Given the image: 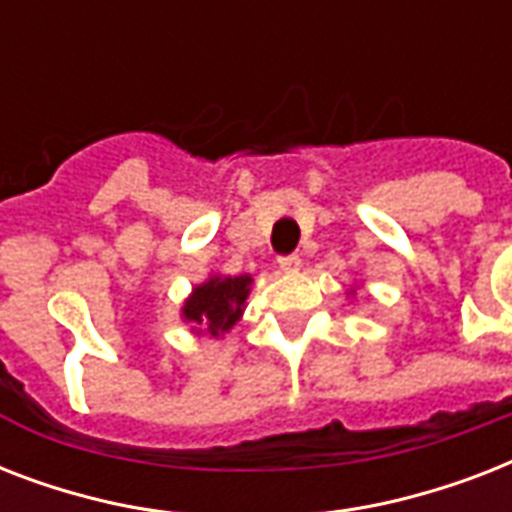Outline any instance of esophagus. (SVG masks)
Wrapping results in <instances>:
<instances>
[{
  "instance_id": "obj_1",
  "label": "esophagus",
  "mask_w": 512,
  "mask_h": 512,
  "mask_svg": "<svg viewBox=\"0 0 512 512\" xmlns=\"http://www.w3.org/2000/svg\"><path fill=\"white\" fill-rule=\"evenodd\" d=\"M279 268L284 273H295L297 268H300V257L297 255H284L279 257Z\"/></svg>"
}]
</instances>
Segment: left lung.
Segmentation results:
<instances>
[{"instance_id": "obj_1", "label": "left lung", "mask_w": 512, "mask_h": 512, "mask_svg": "<svg viewBox=\"0 0 512 512\" xmlns=\"http://www.w3.org/2000/svg\"><path fill=\"white\" fill-rule=\"evenodd\" d=\"M348 295H353V289H350V292H348Z\"/></svg>"}]
</instances>
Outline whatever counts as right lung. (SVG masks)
I'll return each mask as SVG.
<instances>
[{"mask_svg": "<svg viewBox=\"0 0 512 512\" xmlns=\"http://www.w3.org/2000/svg\"><path fill=\"white\" fill-rule=\"evenodd\" d=\"M252 287V276H209L204 284L193 287L183 303V321L191 324L196 335L223 337L241 319L244 303Z\"/></svg>", "mask_w": 512, "mask_h": 512, "instance_id": "obj_1", "label": "right lung"}]
</instances>
